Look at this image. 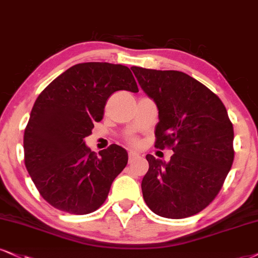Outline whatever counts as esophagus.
<instances>
[{
  "instance_id": "34e87169",
  "label": "esophagus",
  "mask_w": 258,
  "mask_h": 258,
  "mask_svg": "<svg viewBox=\"0 0 258 258\" xmlns=\"http://www.w3.org/2000/svg\"><path fill=\"white\" fill-rule=\"evenodd\" d=\"M128 157H129V163H132V161H134L135 159H138V158H140V155L138 154V153H135V152H133V151H130L129 153H128Z\"/></svg>"
}]
</instances>
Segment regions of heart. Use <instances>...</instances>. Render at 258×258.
<instances>
[{"instance_id": "obj_1", "label": "heart", "mask_w": 258, "mask_h": 258, "mask_svg": "<svg viewBox=\"0 0 258 258\" xmlns=\"http://www.w3.org/2000/svg\"><path fill=\"white\" fill-rule=\"evenodd\" d=\"M129 142H130V144H132V145H134V146H136V145H138V140H136V139H134V138L129 139Z\"/></svg>"}]
</instances>
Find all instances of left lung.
<instances>
[{
    "instance_id": "1",
    "label": "left lung",
    "mask_w": 258,
    "mask_h": 258,
    "mask_svg": "<svg viewBox=\"0 0 258 258\" xmlns=\"http://www.w3.org/2000/svg\"><path fill=\"white\" fill-rule=\"evenodd\" d=\"M140 86L157 104L155 148H170L165 164L146 155L141 187L152 212L168 219L200 213L217 197L234 159L233 125L220 98L185 73L133 67Z\"/></svg>"
}]
</instances>
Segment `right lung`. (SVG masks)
Returning <instances> with one entry per match:
<instances>
[{
	"instance_id": "1",
	"label": "right lung",
	"mask_w": 258,
	"mask_h": 258,
	"mask_svg": "<svg viewBox=\"0 0 258 258\" xmlns=\"http://www.w3.org/2000/svg\"><path fill=\"white\" fill-rule=\"evenodd\" d=\"M123 90L139 92L128 67L87 62L67 69L38 95L25 128V166L53 208L75 215L97 211L126 166L120 146L97 155L84 141L103 119L110 95Z\"/></svg>"
}]
</instances>
